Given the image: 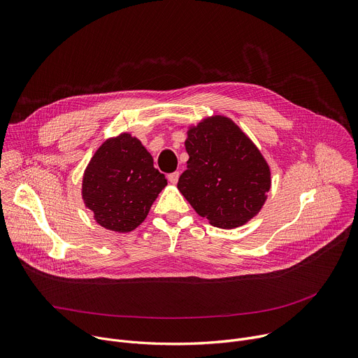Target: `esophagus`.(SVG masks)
I'll use <instances>...</instances> for the list:
<instances>
[{
    "mask_svg": "<svg viewBox=\"0 0 358 358\" xmlns=\"http://www.w3.org/2000/svg\"><path fill=\"white\" fill-rule=\"evenodd\" d=\"M167 178H169L170 184H177V182H178V178H180V173H178V171L171 173V174H169Z\"/></svg>",
    "mask_w": 358,
    "mask_h": 358,
    "instance_id": "esophagus-1",
    "label": "esophagus"
}]
</instances>
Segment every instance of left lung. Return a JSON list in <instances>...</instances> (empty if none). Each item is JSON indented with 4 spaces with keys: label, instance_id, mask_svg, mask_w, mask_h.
I'll return each mask as SVG.
<instances>
[{
    "label": "left lung",
    "instance_id": "1",
    "mask_svg": "<svg viewBox=\"0 0 358 358\" xmlns=\"http://www.w3.org/2000/svg\"><path fill=\"white\" fill-rule=\"evenodd\" d=\"M187 170L177 188L214 227L234 229L257 217L272 187L271 167L243 130L224 115L188 124Z\"/></svg>",
    "mask_w": 358,
    "mask_h": 358
}]
</instances>
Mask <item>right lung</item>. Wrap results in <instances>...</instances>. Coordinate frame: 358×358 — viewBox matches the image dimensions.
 <instances>
[{
  "mask_svg": "<svg viewBox=\"0 0 358 358\" xmlns=\"http://www.w3.org/2000/svg\"><path fill=\"white\" fill-rule=\"evenodd\" d=\"M167 180L152 166V157L130 133L101 143L82 177V199L93 220L108 231L126 234L148 215Z\"/></svg>",
  "mask_w": 358,
  "mask_h": 358,
  "instance_id": "1",
  "label": "right lung"
}]
</instances>
